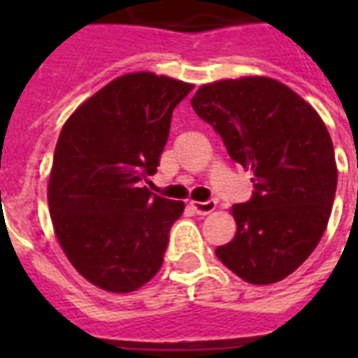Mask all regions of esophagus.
I'll use <instances>...</instances> for the list:
<instances>
[{"label": "esophagus", "mask_w": 358, "mask_h": 358, "mask_svg": "<svg viewBox=\"0 0 358 358\" xmlns=\"http://www.w3.org/2000/svg\"><path fill=\"white\" fill-rule=\"evenodd\" d=\"M189 204H191V208H193V210L199 213V215H208V213H212L213 210H215V206H217V202L215 201H206V202L191 201Z\"/></svg>", "instance_id": "34e87169"}]
</instances>
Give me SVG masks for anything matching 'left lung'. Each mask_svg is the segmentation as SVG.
Here are the masks:
<instances>
[{"label":"left lung","mask_w":358,"mask_h":358,"mask_svg":"<svg viewBox=\"0 0 358 358\" xmlns=\"http://www.w3.org/2000/svg\"><path fill=\"white\" fill-rule=\"evenodd\" d=\"M191 106L252 174V199L232 206L238 229L215 255L245 282L282 280L316 249L333 210L338 171L325 122L266 76L206 83Z\"/></svg>","instance_id":"8db88e82"}]
</instances>
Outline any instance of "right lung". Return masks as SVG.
Returning a JSON list of instances; mask_svg holds the SVG:
<instances>
[{"label":"right lung","instance_id":"right-lung-1","mask_svg":"<svg viewBox=\"0 0 358 358\" xmlns=\"http://www.w3.org/2000/svg\"><path fill=\"white\" fill-rule=\"evenodd\" d=\"M191 83L154 72L109 81L81 103L59 135L48 206L61 249L89 282L129 294L163 264L184 202L154 195L173 109Z\"/></svg>","mask_w":358,"mask_h":358}]
</instances>
